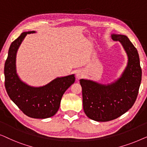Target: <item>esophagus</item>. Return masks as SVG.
<instances>
[{"label": "esophagus", "mask_w": 147, "mask_h": 147, "mask_svg": "<svg viewBox=\"0 0 147 147\" xmlns=\"http://www.w3.org/2000/svg\"><path fill=\"white\" fill-rule=\"evenodd\" d=\"M82 76H83V74H82V73L81 71H78L77 73H76V78L77 79H80V78H81L82 77Z\"/></svg>", "instance_id": "1"}]
</instances>
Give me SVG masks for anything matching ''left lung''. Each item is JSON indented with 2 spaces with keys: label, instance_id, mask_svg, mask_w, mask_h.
I'll use <instances>...</instances> for the list:
<instances>
[{
  "label": "left lung",
  "instance_id": "1",
  "mask_svg": "<svg viewBox=\"0 0 147 147\" xmlns=\"http://www.w3.org/2000/svg\"><path fill=\"white\" fill-rule=\"evenodd\" d=\"M111 37L122 44L128 56L127 65L120 77L107 85L90 80H80L84 112L90 119L98 122L116 119L131 108L141 82L137 49L126 35L112 34Z\"/></svg>",
  "mask_w": 147,
  "mask_h": 147
}]
</instances>
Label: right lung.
<instances>
[{
    "mask_svg": "<svg viewBox=\"0 0 147 147\" xmlns=\"http://www.w3.org/2000/svg\"><path fill=\"white\" fill-rule=\"evenodd\" d=\"M24 32L11 43L5 64V85L12 101L27 116L33 118H47L57 113L62 96L75 82L74 74L58 77L43 86L34 87L20 79L16 69L18 49L27 34Z\"/></svg>",
    "mask_w": 147,
    "mask_h": 147,
    "instance_id": "right-lung-1",
    "label": "right lung"
}]
</instances>
